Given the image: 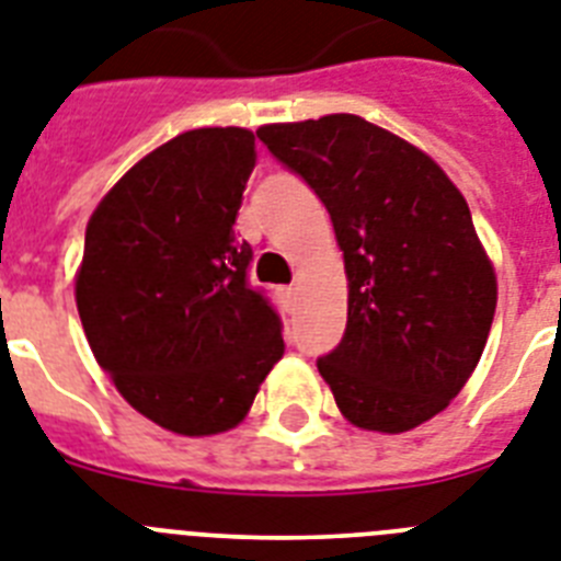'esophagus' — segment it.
<instances>
[{
	"label": "esophagus",
	"mask_w": 561,
	"mask_h": 561,
	"mask_svg": "<svg viewBox=\"0 0 561 561\" xmlns=\"http://www.w3.org/2000/svg\"><path fill=\"white\" fill-rule=\"evenodd\" d=\"M282 294H285V299H296V288L290 285V288H282Z\"/></svg>",
	"instance_id": "1"
}]
</instances>
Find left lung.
I'll use <instances>...</instances> for the list:
<instances>
[{"instance_id":"obj_1","label":"left lung","mask_w":561,"mask_h":561,"mask_svg":"<svg viewBox=\"0 0 561 561\" xmlns=\"http://www.w3.org/2000/svg\"><path fill=\"white\" fill-rule=\"evenodd\" d=\"M325 204L348 276V322L317 359L340 412L368 432H409L476 371L495 313V273L470 207L438 163L357 115L256 131Z\"/></svg>"}]
</instances>
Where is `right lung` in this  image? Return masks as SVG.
Segmentation results:
<instances>
[{
	"mask_svg": "<svg viewBox=\"0 0 561 561\" xmlns=\"http://www.w3.org/2000/svg\"><path fill=\"white\" fill-rule=\"evenodd\" d=\"M253 131L193 129L149 152L85 227L77 311L117 391L163 430H233L285 354L282 320L236 239Z\"/></svg>",
	"mask_w": 561,
	"mask_h": 561,
	"instance_id": "1",
	"label": "right lung"
}]
</instances>
